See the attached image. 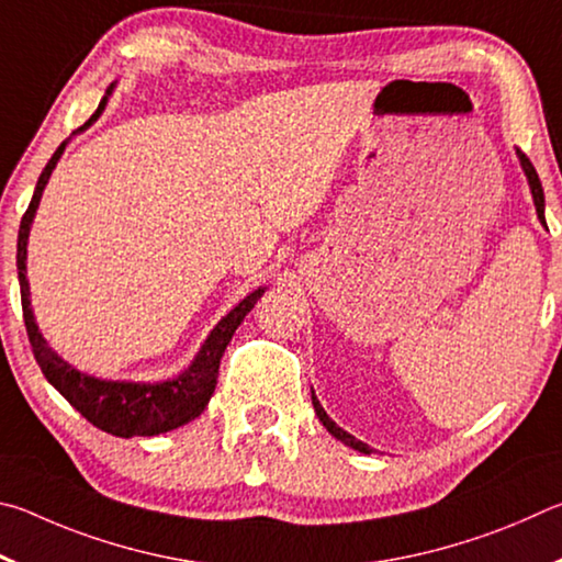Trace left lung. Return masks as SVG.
I'll return each instance as SVG.
<instances>
[{"label":"left lung","instance_id":"left-lung-1","mask_svg":"<svg viewBox=\"0 0 562 562\" xmlns=\"http://www.w3.org/2000/svg\"><path fill=\"white\" fill-rule=\"evenodd\" d=\"M518 157H520V165H524V170H526V175H528V184H530V192H533V202H536L538 220L546 224V196H543V184H540V177H538V172H536V167H533V162L528 160L526 153H520V150H518ZM313 407H316V415H318V419L323 422V427H326L333 437L340 439L342 445H348V447H352V449L362 451V454H370L372 449H370L368 445H362L360 439H356L352 435H348V431H342V429L336 425V422H333V419L326 415V409H323V407L318 405L316 395H313Z\"/></svg>","mask_w":562,"mask_h":562}]
</instances>
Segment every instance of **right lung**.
<instances>
[{
  "mask_svg": "<svg viewBox=\"0 0 562 562\" xmlns=\"http://www.w3.org/2000/svg\"><path fill=\"white\" fill-rule=\"evenodd\" d=\"M108 98H103L98 111L88 117V121L78 127L91 125L98 115H101ZM61 143L52 155V160L46 162L44 172L38 175L36 190L32 202H29L26 212L19 224V239H16V269H19V289H22V313H24V326L29 342H32V352L42 368L44 378L61 392L68 400V405L76 407L81 415L91 422L93 427L108 431L113 437H155L162 431H170L187 425V422L200 417L202 409L210 402L216 375H220V360L224 356L226 346L234 336V330L241 326L246 313L254 308V303L261 299L263 289L254 291L246 296L239 306L220 321L210 338L200 350V356L192 362V368H187L180 378L170 382H160V385H133V382H105L81 375L74 370L68 362H64L56 352L46 346V340L38 333L32 308H29V281H26V239H29V226H32L34 212L42 200V192L46 187L48 175L58 162V157L64 153Z\"/></svg>",
  "mask_w": 562,
  "mask_h": 562,
  "instance_id": "add662e5",
  "label": "right lung"
}]
</instances>
